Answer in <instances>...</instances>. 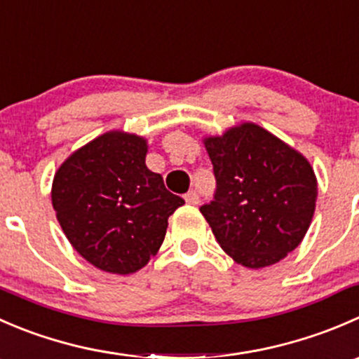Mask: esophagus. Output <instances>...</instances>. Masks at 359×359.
I'll return each instance as SVG.
<instances>
[{"instance_id":"obj_1","label":"esophagus","mask_w":359,"mask_h":359,"mask_svg":"<svg viewBox=\"0 0 359 359\" xmlns=\"http://www.w3.org/2000/svg\"><path fill=\"white\" fill-rule=\"evenodd\" d=\"M184 201H187V204H191V205L198 204V194L195 190H190L187 195H184Z\"/></svg>"}]
</instances>
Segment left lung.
<instances>
[{"mask_svg":"<svg viewBox=\"0 0 359 359\" xmlns=\"http://www.w3.org/2000/svg\"><path fill=\"white\" fill-rule=\"evenodd\" d=\"M204 144L216 191L201 212L218 244L248 269L278 264L299 246L312 222L314 169L290 144L251 122L205 137Z\"/></svg>","mask_w":359,"mask_h":359,"instance_id":"left-lung-1","label":"left lung"}]
</instances>
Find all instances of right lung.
<instances>
[{"label":"right lung","instance_id":"add662e5","mask_svg":"<svg viewBox=\"0 0 359 359\" xmlns=\"http://www.w3.org/2000/svg\"><path fill=\"white\" fill-rule=\"evenodd\" d=\"M148 143L109 130L71 154L52 183V205L71 246L109 274H133L162 246L184 201L144 164Z\"/></svg>","mask_w":359,"mask_h":359}]
</instances>
